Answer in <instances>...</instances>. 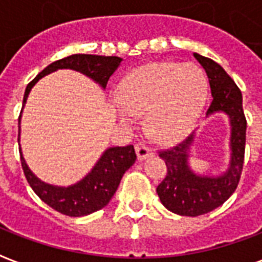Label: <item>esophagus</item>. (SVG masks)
Instances as JSON below:
<instances>
[{"label": "esophagus", "mask_w": 262, "mask_h": 262, "mask_svg": "<svg viewBox=\"0 0 262 262\" xmlns=\"http://www.w3.org/2000/svg\"><path fill=\"white\" fill-rule=\"evenodd\" d=\"M136 154H137V159L143 161V160H146L148 156H151V150L146 146V144H143V143H137L136 144Z\"/></svg>", "instance_id": "obj_1"}]
</instances>
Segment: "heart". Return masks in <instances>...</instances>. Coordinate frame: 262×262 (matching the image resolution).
<instances>
[{
    "label": "heart",
    "instance_id": "1",
    "mask_svg": "<svg viewBox=\"0 0 262 262\" xmlns=\"http://www.w3.org/2000/svg\"><path fill=\"white\" fill-rule=\"evenodd\" d=\"M206 98V80L193 64L153 63L133 70L122 81L111 106L122 125L133 126L144 114L147 135L176 143L192 130Z\"/></svg>",
    "mask_w": 262,
    "mask_h": 262
}]
</instances>
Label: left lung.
<instances>
[{
  "label": "left lung",
  "instance_id": "obj_1",
  "mask_svg": "<svg viewBox=\"0 0 262 262\" xmlns=\"http://www.w3.org/2000/svg\"><path fill=\"white\" fill-rule=\"evenodd\" d=\"M209 78L212 103L206 116L227 115L230 122V163L219 176L198 174L189 167V153L195 133L176 147L160 151L167 165V176L157 187L161 203L181 216H201L219 208L236 191L244 163L247 122L243 112L242 91L223 67L213 60L193 53Z\"/></svg>",
  "mask_w": 262,
  "mask_h": 262
}]
</instances>
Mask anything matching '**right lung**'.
<instances>
[{
  "mask_svg": "<svg viewBox=\"0 0 262 262\" xmlns=\"http://www.w3.org/2000/svg\"><path fill=\"white\" fill-rule=\"evenodd\" d=\"M120 63H122L120 57L98 56V54H73L64 59L57 60L52 64H49L42 73H39L28 84L25 95H24V106L33 85L42 77L53 71H57L60 69L75 70L81 74L90 77L92 81H95L101 85V88L105 90L109 77L114 74L115 70L119 67ZM18 142H19V137H18ZM19 153L26 180L35 193L50 208L71 217L86 216L106 206L119 187L123 174L136 161V153L132 144L125 147H119V146L108 147L102 153L101 159L98 160L97 164L92 167V170L82 180L69 187H59V185H52L39 180L26 164L20 148Z\"/></svg>",
  "mask_w": 262,
  "mask_h": 262,
  "instance_id": "right-lung-1",
  "label": "right lung"
}]
</instances>
